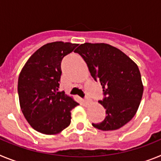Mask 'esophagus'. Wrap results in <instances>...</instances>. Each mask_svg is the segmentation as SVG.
I'll list each match as a JSON object with an SVG mask.
<instances>
[{
    "instance_id": "34e87169",
    "label": "esophagus",
    "mask_w": 161,
    "mask_h": 161,
    "mask_svg": "<svg viewBox=\"0 0 161 161\" xmlns=\"http://www.w3.org/2000/svg\"><path fill=\"white\" fill-rule=\"evenodd\" d=\"M83 102H85V104H89V103H92V102H92V100H91V99H89V98H88V97L85 98V99L83 101Z\"/></svg>"
}]
</instances>
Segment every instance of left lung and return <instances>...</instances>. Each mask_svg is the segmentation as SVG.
I'll list each match as a JSON object with an SVG mask.
<instances>
[{
  "label": "left lung",
  "instance_id": "8db88e82",
  "mask_svg": "<svg viewBox=\"0 0 161 161\" xmlns=\"http://www.w3.org/2000/svg\"><path fill=\"white\" fill-rule=\"evenodd\" d=\"M87 64L92 77L99 81L104 97L99 103L106 109V118L92 123L102 130L120 128L135 116L143 92L137 64L118 48L106 43H85L75 51Z\"/></svg>",
  "mask_w": 161,
  "mask_h": 161
}]
</instances>
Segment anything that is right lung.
<instances>
[{
	"mask_svg": "<svg viewBox=\"0 0 161 161\" xmlns=\"http://www.w3.org/2000/svg\"><path fill=\"white\" fill-rule=\"evenodd\" d=\"M78 46L54 42L43 45L31 55L20 72L18 92L20 106L33 128L54 135L71 123V110L79 104L64 91L59 92L61 61Z\"/></svg>",
	"mask_w": 161,
	"mask_h": 161,
	"instance_id": "right-lung-1",
	"label": "right lung"
}]
</instances>
